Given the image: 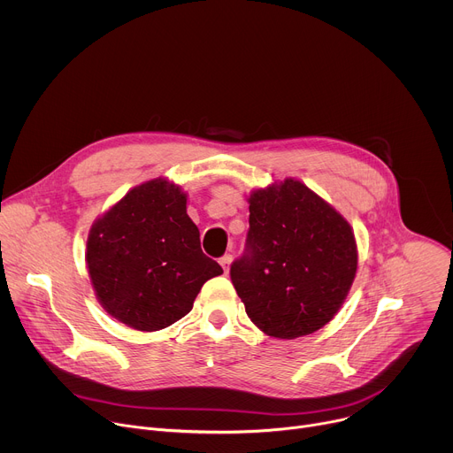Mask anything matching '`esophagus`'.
<instances>
[{
	"instance_id": "1",
	"label": "esophagus",
	"mask_w": 453,
	"mask_h": 453,
	"mask_svg": "<svg viewBox=\"0 0 453 453\" xmlns=\"http://www.w3.org/2000/svg\"><path fill=\"white\" fill-rule=\"evenodd\" d=\"M220 265H222L224 273L227 274V273H229V265H231V256H229V254H226V256L220 257Z\"/></svg>"
}]
</instances>
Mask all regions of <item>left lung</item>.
<instances>
[{
  "label": "left lung",
  "instance_id": "8db88e82",
  "mask_svg": "<svg viewBox=\"0 0 453 453\" xmlns=\"http://www.w3.org/2000/svg\"><path fill=\"white\" fill-rule=\"evenodd\" d=\"M247 254L231 281L257 330L292 341L337 315L358 269L349 222L294 177L256 188L247 197Z\"/></svg>",
  "mask_w": 453,
  "mask_h": 453
}]
</instances>
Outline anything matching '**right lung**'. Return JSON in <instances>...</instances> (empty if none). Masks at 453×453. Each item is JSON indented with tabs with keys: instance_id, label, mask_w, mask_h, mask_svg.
Listing matches in <instances>:
<instances>
[{
	"instance_id": "right-lung-1",
	"label": "right lung",
	"mask_w": 453,
	"mask_h": 453,
	"mask_svg": "<svg viewBox=\"0 0 453 453\" xmlns=\"http://www.w3.org/2000/svg\"><path fill=\"white\" fill-rule=\"evenodd\" d=\"M186 203L180 184L156 177L128 189L89 229L86 265L95 296L128 328H168L224 273L203 252Z\"/></svg>"
}]
</instances>
